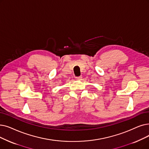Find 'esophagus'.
Returning a JSON list of instances; mask_svg holds the SVG:
<instances>
[{"instance_id": "esophagus-1", "label": "esophagus", "mask_w": 149, "mask_h": 149, "mask_svg": "<svg viewBox=\"0 0 149 149\" xmlns=\"http://www.w3.org/2000/svg\"><path fill=\"white\" fill-rule=\"evenodd\" d=\"M75 78H76V79H77V80H81V79H82V77H81V76H79V77H76Z\"/></svg>"}]
</instances>
